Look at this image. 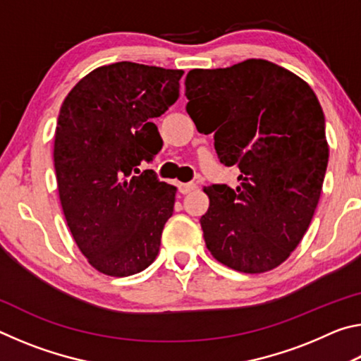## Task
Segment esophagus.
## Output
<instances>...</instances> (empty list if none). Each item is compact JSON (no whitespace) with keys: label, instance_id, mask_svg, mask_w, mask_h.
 <instances>
[{"label":"esophagus","instance_id":"obj_1","mask_svg":"<svg viewBox=\"0 0 361 361\" xmlns=\"http://www.w3.org/2000/svg\"><path fill=\"white\" fill-rule=\"evenodd\" d=\"M178 189H180V192L181 194H189V192H192V191H195V189H197V185H195V183H180L178 185Z\"/></svg>","mask_w":361,"mask_h":361}]
</instances>
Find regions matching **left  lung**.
<instances>
[{
	"instance_id": "1",
	"label": "left lung",
	"mask_w": 361,
	"mask_h": 361,
	"mask_svg": "<svg viewBox=\"0 0 361 361\" xmlns=\"http://www.w3.org/2000/svg\"><path fill=\"white\" fill-rule=\"evenodd\" d=\"M185 85L197 130L215 132L219 162L240 170L235 189H204L207 248L239 272L271 271L301 242L320 199L329 149L319 99L301 78L261 59L191 70Z\"/></svg>"
}]
</instances>
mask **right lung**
I'll return each mask as SVG.
<instances>
[{
	"mask_svg": "<svg viewBox=\"0 0 361 361\" xmlns=\"http://www.w3.org/2000/svg\"><path fill=\"white\" fill-rule=\"evenodd\" d=\"M181 70L132 62L100 66L60 108L54 166L60 202L79 250L113 277L156 259L176 188L154 170L138 173L162 148L152 121L178 100Z\"/></svg>",
	"mask_w": 361,
	"mask_h": 361,
	"instance_id": "add662e5",
	"label": "right lung"
}]
</instances>
